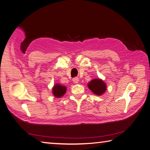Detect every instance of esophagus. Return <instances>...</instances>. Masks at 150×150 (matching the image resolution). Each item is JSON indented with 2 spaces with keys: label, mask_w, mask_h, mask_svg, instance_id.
<instances>
[{
  "label": "esophagus",
  "mask_w": 150,
  "mask_h": 150,
  "mask_svg": "<svg viewBox=\"0 0 150 150\" xmlns=\"http://www.w3.org/2000/svg\"><path fill=\"white\" fill-rule=\"evenodd\" d=\"M73 83H75V84L78 83H79V78H78V77L73 78Z\"/></svg>",
  "instance_id": "esophagus-1"
}]
</instances>
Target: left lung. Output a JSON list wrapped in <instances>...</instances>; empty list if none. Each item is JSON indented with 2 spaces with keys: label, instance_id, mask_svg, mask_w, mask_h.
I'll list each match as a JSON object with an SVG mask.
<instances>
[{
  "label": "left lung",
  "instance_id": "8db88e82",
  "mask_svg": "<svg viewBox=\"0 0 150 150\" xmlns=\"http://www.w3.org/2000/svg\"><path fill=\"white\" fill-rule=\"evenodd\" d=\"M88 87L97 96H101L106 91V84L100 79H95L90 81Z\"/></svg>",
  "mask_w": 150,
  "mask_h": 150
}]
</instances>
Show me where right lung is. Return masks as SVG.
Listing matches in <instances>:
<instances>
[{
    "label": "right lung",
    "instance_id": "1",
    "mask_svg": "<svg viewBox=\"0 0 150 150\" xmlns=\"http://www.w3.org/2000/svg\"><path fill=\"white\" fill-rule=\"evenodd\" d=\"M66 87L60 85L59 84H56L52 88V94L56 98L63 96L66 92Z\"/></svg>",
    "mask_w": 150,
    "mask_h": 150
}]
</instances>
